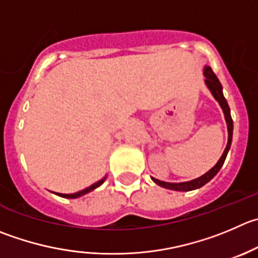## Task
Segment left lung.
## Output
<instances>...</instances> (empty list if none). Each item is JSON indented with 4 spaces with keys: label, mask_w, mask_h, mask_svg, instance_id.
Listing matches in <instances>:
<instances>
[{
    "label": "left lung",
    "mask_w": 258,
    "mask_h": 258,
    "mask_svg": "<svg viewBox=\"0 0 258 258\" xmlns=\"http://www.w3.org/2000/svg\"><path fill=\"white\" fill-rule=\"evenodd\" d=\"M204 76H205V85L209 88V91L212 92L213 97L218 101V104L220 105L223 110V114H224L225 122H227L228 127V143L227 147H225L224 152H223L222 157L219 158V161L215 163V166L213 168H210L207 173H204L203 176L198 178H194L191 181H186V182H164V181L157 180V178L151 177L153 180V182H156L157 185L161 186V187L168 188V190L173 191H191L196 190V188H200L201 186H204L205 183L209 182L218 172L222 168L223 163H224L225 158H227V154L230 149V144H232V137H233V120L232 116H230V109L228 106V102L225 100L224 95H223V87L222 83L219 82L218 77L215 76V73L213 72L212 68L209 66H205L204 67Z\"/></svg>",
    "instance_id": "left-lung-1"
}]
</instances>
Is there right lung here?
<instances>
[{
    "instance_id": "add662e5",
    "label": "right lung",
    "mask_w": 258,
    "mask_h": 258,
    "mask_svg": "<svg viewBox=\"0 0 258 258\" xmlns=\"http://www.w3.org/2000/svg\"><path fill=\"white\" fill-rule=\"evenodd\" d=\"M105 180H106V177H102L101 180L97 181V182H95L94 185H91L90 187H86V188H83V190L78 191V192H75V194H59V192H54V194H55V195H58V196H60V198L77 199V198H80V196H83V195H86V194L91 192V191H94L95 188H97L99 186H101L102 183L105 182Z\"/></svg>"
}]
</instances>
